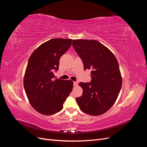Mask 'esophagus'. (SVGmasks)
<instances>
[{
	"label": "esophagus",
	"mask_w": 147,
	"mask_h": 147,
	"mask_svg": "<svg viewBox=\"0 0 147 147\" xmlns=\"http://www.w3.org/2000/svg\"><path fill=\"white\" fill-rule=\"evenodd\" d=\"M78 82H74V86H78Z\"/></svg>",
	"instance_id": "obj_1"
}]
</instances>
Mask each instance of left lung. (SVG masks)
Returning <instances> with one entry per match:
<instances>
[{"label":"left lung","mask_w":147,"mask_h":147,"mask_svg":"<svg viewBox=\"0 0 147 147\" xmlns=\"http://www.w3.org/2000/svg\"><path fill=\"white\" fill-rule=\"evenodd\" d=\"M72 45L80 57L84 70H91L90 83L80 82L82 96L77 97L80 109L97 116L115 104L122 85L117 59L109 49L94 40H74Z\"/></svg>","instance_id":"1"}]
</instances>
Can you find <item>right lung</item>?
Listing matches in <instances>:
<instances>
[{"instance_id": "obj_1", "label": "right lung", "mask_w": 147, "mask_h": 147, "mask_svg": "<svg viewBox=\"0 0 147 147\" xmlns=\"http://www.w3.org/2000/svg\"><path fill=\"white\" fill-rule=\"evenodd\" d=\"M72 40L53 38L39 46L30 56L24 78V88L32 107L40 113L59 112L73 88V82L55 78L61 57Z\"/></svg>"}]
</instances>
